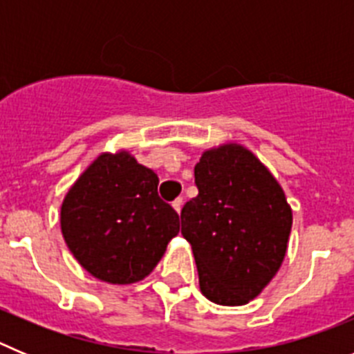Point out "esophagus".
Instances as JSON below:
<instances>
[{"instance_id": "1", "label": "esophagus", "mask_w": 354, "mask_h": 354, "mask_svg": "<svg viewBox=\"0 0 354 354\" xmlns=\"http://www.w3.org/2000/svg\"><path fill=\"white\" fill-rule=\"evenodd\" d=\"M183 204H184V200L180 198V196H179V198H175L174 202H171V205H174V209L177 212H180V209H183Z\"/></svg>"}]
</instances>
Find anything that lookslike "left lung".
Returning a JSON list of instances; mask_svg holds the SVG:
<instances>
[{"instance_id": "obj_1", "label": "left lung", "mask_w": 354, "mask_h": 354, "mask_svg": "<svg viewBox=\"0 0 354 354\" xmlns=\"http://www.w3.org/2000/svg\"><path fill=\"white\" fill-rule=\"evenodd\" d=\"M198 195L180 212L200 290L212 303L246 305L282 266L292 227L286 193L237 143L205 150L195 167Z\"/></svg>"}]
</instances>
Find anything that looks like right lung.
Masks as SVG:
<instances>
[{
  "instance_id": "obj_1",
  "label": "right lung",
  "mask_w": 354,
  "mask_h": 354,
  "mask_svg": "<svg viewBox=\"0 0 354 354\" xmlns=\"http://www.w3.org/2000/svg\"><path fill=\"white\" fill-rule=\"evenodd\" d=\"M158 175L129 152L101 154L62 204V234L76 261L102 282H140L152 273L179 214L158 195Z\"/></svg>"
}]
</instances>
